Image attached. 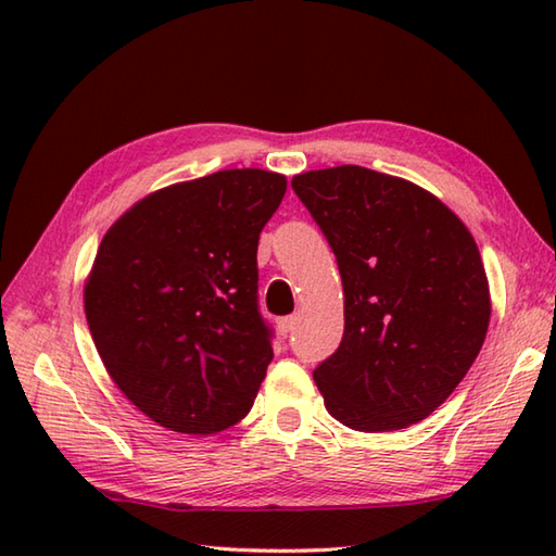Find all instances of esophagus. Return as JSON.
<instances>
[{
	"label": "esophagus",
	"mask_w": 556,
	"mask_h": 556,
	"mask_svg": "<svg viewBox=\"0 0 556 556\" xmlns=\"http://www.w3.org/2000/svg\"><path fill=\"white\" fill-rule=\"evenodd\" d=\"M296 325H299V317L296 315H289V317H281V320L277 323V327H279V332L281 334H291L293 329H296Z\"/></svg>",
	"instance_id": "1"
}]
</instances>
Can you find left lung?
Returning a JSON list of instances; mask_svg holds the SVG:
<instances>
[{
	"label": "left lung",
	"instance_id": "obj_1",
	"mask_svg": "<svg viewBox=\"0 0 556 556\" xmlns=\"http://www.w3.org/2000/svg\"><path fill=\"white\" fill-rule=\"evenodd\" d=\"M337 255L344 337L313 377L351 430L389 432L440 408L482 349L490 287L473 236L442 200L356 164L293 176Z\"/></svg>",
	"mask_w": 556,
	"mask_h": 556
}]
</instances>
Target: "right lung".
Instances as JSON below:
<instances>
[{
    "mask_svg": "<svg viewBox=\"0 0 556 556\" xmlns=\"http://www.w3.org/2000/svg\"><path fill=\"white\" fill-rule=\"evenodd\" d=\"M287 176L224 169L150 193L116 219L83 291L110 377L150 420L215 434L251 410L271 361L257 241Z\"/></svg>",
    "mask_w": 556,
    "mask_h": 556,
    "instance_id": "1",
    "label": "right lung"
}]
</instances>
